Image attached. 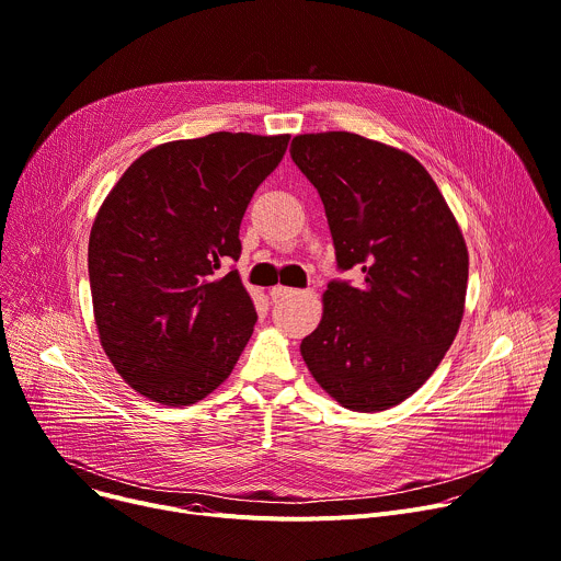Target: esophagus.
I'll use <instances>...</instances> for the list:
<instances>
[{"label": "esophagus", "instance_id": "1", "mask_svg": "<svg viewBox=\"0 0 561 561\" xmlns=\"http://www.w3.org/2000/svg\"><path fill=\"white\" fill-rule=\"evenodd\" d=\"M295 293H297L295 288H288V286H282V284H277V286L271 288V297H273V299H284V297H290V295H295Z\"/></svg>", "mask_w": 561, "mask_h": 561}]
</instances>
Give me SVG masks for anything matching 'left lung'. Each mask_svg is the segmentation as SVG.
Here are the masks:
<instances>
[{"label": "left lung", "instance_id": "1", "mask_svg": "<svg viewBox=\"0 0 561 561\" xmlns=\"http://www.w3.org/2000/svg\"><path fill=\"white\" fill-rule=\"evenodd\" d=\"M290 157L322 197L337 266L301 357L357 413L402 404L450 348L466 301L468 251L444 195L404 150L346 130L297 135Z\"/></svg>", "mask_w": 561, "mask_h": 561}]
</instances>
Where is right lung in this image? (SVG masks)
I'll use <instances>...</instances> for the list:
<instances>
[{"label":"right lung","instance_id":"add662e5","mask_svg":"<svg viewBox=\"0 0 561 561\" xmlns=\"http://www.w3.org/2000/svg\"><path fill=\"white\" fill-rule=\"evenodd\" d=\"M290 135L210 133L146 150L98 210L89 239L93 312L124 381L164 407L213 392L257 312L237 271L239 224Z\"/></svg>","mask_w":561,"mask_h":561}]
</instances>
